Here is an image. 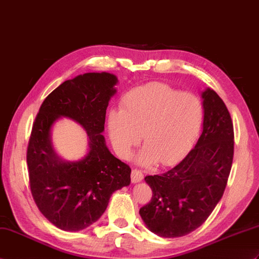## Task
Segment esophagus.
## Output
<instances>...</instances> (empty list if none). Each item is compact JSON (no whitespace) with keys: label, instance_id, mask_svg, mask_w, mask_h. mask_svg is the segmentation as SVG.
<instances>
[{"label":"esophagus","instance_id":"1","mask_svg":"<svg viewBox=\"0 0 259 259\" xmlns=\"http://www.w3.org/2000/svg\"><path fill=\"white\" fill-rule=\"evenodd\" d=\"M131 180L134 183H138L143 180V173L139 169H134L131 172Z\"/></svg>","mask_w":259,"mask_h":259}]
</instances>
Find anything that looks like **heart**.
<instances>
[{
	"label": "heart",
	"instance_id": "obj_1",
	"mask_svg": "<svg viewBox=\"0 0 259 259\" xmlns=\"http://www.w3.org/2000/svg\"><path fill=\"white\" fill-rule=\"evenodd\" d=\"M204 108L190 93H180L163 83L130 90L112 110L108 129L116 152L127 158L141 139L147 146L138 157L142 164L159 160L167 164L179 158L201 130Z\"/></svg>",
	"mask_w": 259,
	"mask_h": 259
}]
</instances>
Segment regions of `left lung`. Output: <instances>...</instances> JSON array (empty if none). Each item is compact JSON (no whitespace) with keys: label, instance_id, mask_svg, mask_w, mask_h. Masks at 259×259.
Returning <instances> with one entry per match:
<instances>
[{"label":"left lung","instance_id":"1","mask_svg":"<svg viewBox=\"0 0 259 259\" xmlns=\"http://www.w3.org/2000/svg\"><path fill=\"white\" fill-rule=\"evenodd\" d=\"M203 132L195 147L172 169L147 176L152 197L140 208L151 232L181 237L200 227L223 196L234 157V127L224 101L214 90L202 94Z\"/></svg>","mask_w":259,"mask_h":259}]
</instances>
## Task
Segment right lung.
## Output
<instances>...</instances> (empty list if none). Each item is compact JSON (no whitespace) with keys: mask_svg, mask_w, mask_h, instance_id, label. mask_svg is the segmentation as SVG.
Wrapping results in <instances>:
<instances>
[{"mask_svg":"<svg viewBox=\"0 0 259 259\" xmlns=\"http://www.w3.org/2000/svg\"><path fill=\"white\" fill-rule=\"evenodd\" d=\"M117 81L109 73L66 80L45 98L33 123L26 153L31 193L40 213L63 231L94 224L113 192L130 184V166L113 157L101 135ZM59 116L75 119L88 131L90 152L82 160L63 161L52 150L50 128Z\"/></svg>","mask_w":259,"mask_h":259,"instance_id":"1","label":"right lung"}]
</instances>
